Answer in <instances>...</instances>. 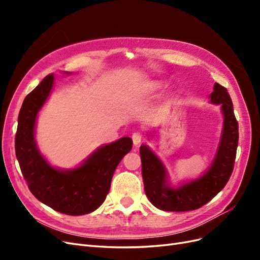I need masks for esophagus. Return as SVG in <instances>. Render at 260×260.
Instances as JSON below:
<instances>
[{"label":"esophagus","mask_w":260,"mask_h":260,"mask_svg":"<svg viewBox=\"0 0 260 260\" xmlns=\"http://www.w3.org/2000/svg\"><path fill=\"white\" fill-rule=\"evenodd\" d=\"M132 141H133V144L135 146L140 145V143L142 142V135H141L140 132H136L132 135Z\"/></svg>","instance_id":"obj_1"}]
</instances>
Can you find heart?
Listing matches in <instances>:
<instances>
[{
    "instance_id": "1",
    "label": "heart",
    "mask_w": 260,
    "mask_h": 260,
    "mask_svg": "<svg viewBox=\"0 0 260 260\" xmlns=\"http://www.w3.org/2000/svg\"><path fill=\"white\" fill-rule=\"evenodd\" d=\"M162 88V84L158 81H152L144 85L142 90L140 91V95L141 96H145V95H151V94L156 93L157 91H159Z\"/></svg>"
}]
</instances>
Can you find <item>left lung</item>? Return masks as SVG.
I'll return each mask as SVG.
<instances>
[{"instance_id":"1","label":"left lung","mask_w":260,"mask_h":260,"mask_svg":"<svg viewBox=\"0 0 260 260\" xmlns=\"http://www.w3.org/2000/svg\"><path fill=\"white\" fill-rule=\"evenodd\" d=\"M209 100V103L221 106L223 122L216 154L201 176L174 186L169 182L168 170L159 157L146 144L140 147L144 190L156 208L165 211L198 209L214 199L230 179L239 142V124L225 88L215 83ZM146 136L149 141L154 138L153 132H147Z\"/></svg>"}]
</instances>
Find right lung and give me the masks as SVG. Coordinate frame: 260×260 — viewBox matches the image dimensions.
<instances>
[{
  "instance_id": "obj_1",
  "label": "right lung",
  "mask_w": 260,
  "mask_h": 260,
  "mask_svg": "<svg viewBox=\"0 0 260 260\" xmlns=\"http://www.w3.org/2000/svg\"><path fill=\"white\" fill-rule=\"evenodd\" d=\"M54 80L53 74L46 76L23 101L15 152L22 176L36 199L61 214H90L104 203L117 166L131 151L132 139L123 137L98 147L74 168L53 166L38 147L36 128L39 113L52 93Z\"/></svg>"
}]
</instances>
